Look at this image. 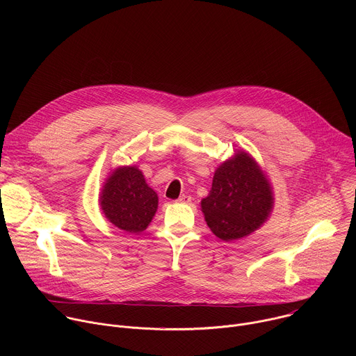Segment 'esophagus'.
Wrapping results in <instances>:
<instances>
[{
  "instance_id": "34e87169",
  "label": "esophagus",
  "mask_w": 356,
  "mask_h": 356,
  "mask_svg": "<svg viewBox=\"0 0 356 356\" xmlns=\"http://www.w3.org/2000/svg\"><path fill=\"white\" fill-rule=\"evenodd\" d=\"M177 201H179V202H183V204H188V202H191V197L187 195V194H183V195H180V197L177 198Z\"/></svg>"
}]
</instances>
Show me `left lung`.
<instances>
[{
  "label": "left lung",
  "mask_w": 356,
  "mask_h": 356,
  "mask_svg": "<svg viewBox=\"0 0 356 356\" xmlns=\"http://www.w3.org/2000/svg\"><path fill=\"white\" fill-rule=\"evenodd\" d=\"M275 206L272 184L261 165L246 150H235L216 170L213 186L201 200V211L211 232L238 241L258 231Z\"/></svg>",
  "instance_id": "8db88e82"
}]
</instances>
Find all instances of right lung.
<instances>
[{
    "instance_id": "add662e5",
    "label": "right lung",
    "mask_w": 356,
    "mask_h": 356,
    "mask_svg": "<svg viewBox=\"0 0 356 356\" xmlns=\"http://www.w3.org/2000/svg\"><path fill=\"white\" fill-rule=\"evenodd\" d=\"M98 201L101 211L113 225L139 234L155 217L159 197L147 186L138 166H118L108 173Z\"/></svg>"
}]
</instances>
